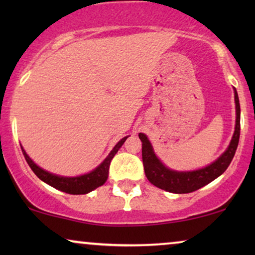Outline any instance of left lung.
Returning <instances> with one entry per match:
<instances>
[{"instance_id": "1", "label": "left lung", "mask_w": 255, "mask_h": 255, "mask_svg": "<svg viewBox=\"0 0 255 255\" xmlns=\"http://www.w3.org/2000/svg\"><path fill=\"white\" fill-rule=\"evenodd\" d=\"M235 100L237 113L236 130L235 133H233L232 140L230 142V146L215 162L202 169L194 170V172H175V170L168 169L155 156L147 137L145 134L139 133V138L142 142V165H144L146 177H147L149 182L154 184L155 187L160 188V189L169 191V193L188 194L200 189L205 184L217 179L219 175H222L231 163L233 156H235L240 137V104L236 89Z\"/></svg>"}]
</instances>
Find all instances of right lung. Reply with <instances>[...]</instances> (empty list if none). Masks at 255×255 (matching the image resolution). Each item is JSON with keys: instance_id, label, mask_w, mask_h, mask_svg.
<instances>
[{"instance_id": "right-lung-1", "label": "right lung", "mask_w": 255, "mask_h": 255, "mask_svg": "<svg viewBox=\"0 0 255 255\" xmlns=\"http://www.w3.org/2000/svg\"><path fill=\"white\" fill-rule=\"evenodd\" d=\"M127 138L128 137H124L122 140L118 141V144L115 146L113 151L110 152V154L107 156V159L104 160L96 169H94L93 172H90L88 174H85V175L76 177H62L48 173L46 170L41 169L40 167H38L36 163L29 158V155L26 154L23 147L22 152L26 162L29 163L30 168L33 170V173L36 174L41 181L50 184V186L55 188V189L64 191V193L72 195H81L89 193V191L96 189L97 187H101L102 184L106 183V181L108 179V174H109V166L111 160H113L115 154L118 152V149L121 148V146L124 144V141L127 140Z\"/></svg>"}]
</instances>
